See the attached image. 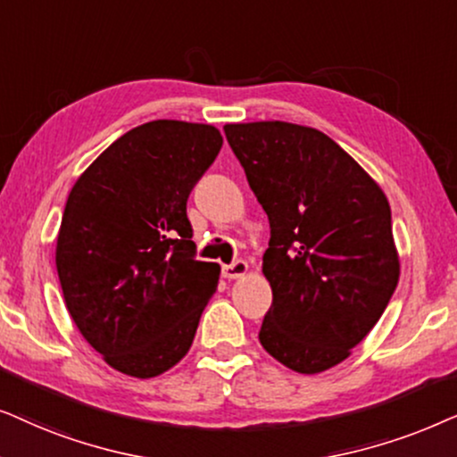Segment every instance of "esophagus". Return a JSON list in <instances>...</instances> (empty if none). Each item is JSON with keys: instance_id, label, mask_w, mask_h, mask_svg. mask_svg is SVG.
Returning a JSON list of instances; mask_svg holds the SVG:
<instances>
[{"instance_id": "obj_1", "label": "esophagus", "mask_w": 457, "mask_h": 457, "mask_svg": "<svg viewBox=\"0 0 457 457\" xmlns=\"http://www.w3.org/2000/svg\"><path fill=\"white\" fill-rule=\"evenodd\" d=\"M246 271H248V263L245 259H236L229 265H223V276L228 279H236V278L245 276Z\"/></svg>"}]
</instances>
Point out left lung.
<instances>
[{
	"mask_svg": "<svg viewBox=\"0 0 457 457\" xmlns=\"http://www.w3.org/2000/svg\"><path fill=\"white\" fill-rule=\"evenodd\" d=\"M223 131L270 219L273 301L261 345L295 372H324L366 338L397 288L391 206L326 133L282 120Z\"/></svg>",
	"mask_w": 457,
	"mask_h": 457,
	"instance_id": "8db88e82",
	"label": "left lung"
}]
</instances>
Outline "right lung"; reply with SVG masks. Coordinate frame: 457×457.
Instances as JSON below:
<instances>
[{
  "label": "right lung",
  "instance_id": "add662e5",
  "mask_svg": "<svg viewBox=\"0 0 457 457\" xmlns=\"http://www.w3.org/2000/svg\"><path fill=\"white\" fill-rule=\"evenodd\" d=\"M223 145L215 127L150 120L87 167L66 200L56 267L72 321L136 378L190 351L219 265L196 259L187 198Z\"/></svg>",
  "mask_w": 457,
  "mask_h": 457
}]
</instances>
